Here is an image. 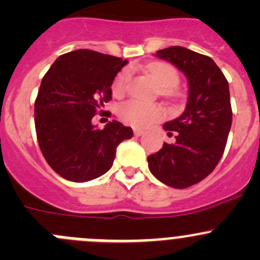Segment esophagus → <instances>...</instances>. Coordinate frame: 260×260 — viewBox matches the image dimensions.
I'll list each match as a JSON object with an SVG mask.
<instances>
[{
	"mask_svg": "<svg viewBox=\"0 0 260 260\" xmlns=\"http://www.w3.org/2000/svg\"><path fill=\"white\" fill-rule=\"evenodd\" d=\"M143 133H145V131H142V129H135V136H136V137H141V136H142Z\"/></svg>",
	"mask_w": 260,
	"mask_h": 260,
	"instance_id": "obj_1",
	"label": "esophagus"
}]
</instances>
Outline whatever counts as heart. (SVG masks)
Wrapping results in <instances>:
<instances>
[{"label": "heart", "instance_id": "1", "mask_svg": "<svg viewBox=\"0 0 260 260\" xmlns=\"http://www.w3.org/2000/svg\"><path fill=\"white\" fill-rule=\"evenodd\" d=\"M148 74L152 80L159 86L165 95H172V89L179 84L180 77L177 70L166 62H154L148 67ZM131 80V70L124 69L117 75L112 85L115 96L124 93ZM118 115L123 122L137 128H146L164 118L165 111L161 106L154 103H146L140 101H127L118 108Z\"/></svg>", "mask_w": 260, "mask_h": 260}]
</instances>
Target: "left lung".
Segmentation results:
<instances>
[{"label": "left lung", "instance_id": "8db88e82", "mask_svg": "<svg viewBox=\"0 0 260 260\" xmlns=\"http://www.w3.org/2000/svg\"><path fill=\"white\" fill-rule=\"evenodd\" d=\"M156 56L185 74L188 96L183 113L164 124L176 142L164 143L147 161L157 180L186 188L211 174L224 153L233 120L229 83L211 57L192 50L171 46Z\"/></svg>", "mask_w": 260, "mask_h": 260}]
</instances>
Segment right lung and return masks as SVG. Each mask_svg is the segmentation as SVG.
Segmentation results:
<instances>
[{
	"label": "right lung",
	"instance_id": "1",
	"mask_svg": "<svg viewBox=\"0 0 260 260\" xmlns=\"http://www.w3.org/2000/svg\"><path fill=\"white\" fill-rule=\"evenodd\" d=\"M127 60L80 49L61 55L41 80L35 102V128L46 162L60 176L86 182L109 171L115 149L133 137L113 120L103 129L91 123L112 99L115 75Z\"/></svg>",
	"mask_w": 260,
	"mask_h": 260
}]
</instances>
